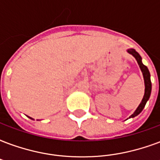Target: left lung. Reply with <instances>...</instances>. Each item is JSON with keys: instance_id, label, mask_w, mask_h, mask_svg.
I'll return each mask as SVG.
<instances>
[{"instance_id": "8db88e82", "label": "left lung", "mask_w": 160, "mask_h": 160, "mask_svg": "<svg viewBox=\"0 0 160 160\" xmlns=\"http://www.w3.org/2000/svg\"><path fill=\"white\" fill-rule=\"evenodd\" d=\"M129 53H131L132 55L134 56L136 60H137L138 64L139 65L140 69L142 70V75H143V79H144V84H145V92L144 96H143V98H142V102L139 104L138 107L137 108V110L134 112L133 114H132L130 116V118H134L137 115H138L142 111V109L144 108L145 105H146V102H148V100L149 99V96H150L151 94V89H152V84H151L150 80V74H149V71L147 67L145 66L144 64H142V58L141 56L139 55V53H138L137 51L133 49V48H131V49H128V50Z\"/></svg>"}]
</instances>
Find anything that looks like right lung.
<instances>
[{"label": "right lung", "instance_id": "1", "mask_svg": "<svg viewBox=\"0 0 160 160\" xmlns=\"http://www.w3.org/2000/svg\"><path fill=\"white\" fill-rule=\"evenodd\" d=\"M31 119H32V118H31Z\"/></svg>", "mask_w": 160, "mask_h": 160}]
</instances>
